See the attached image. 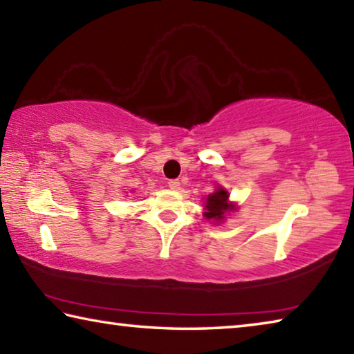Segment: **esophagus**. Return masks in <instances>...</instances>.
Segmentation results:
<instances>
[{"mask_svg":"<svg viewBox=\"0 0 354 354\" xmlns=\"http://www.w3.org/2000/svg\"><path fill=\"white\" fill-rule=\"evenodd\" d=\"M169 187L173 190H179V187H181V183H179V179H171V181H169Z\"/></svg>","mask_w":354,"mask_h":354,"instance_id":"34e87169","label":"esophagus"}]
</instances>
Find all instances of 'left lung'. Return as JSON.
Instances as JSON below:
<instances>
[{"mask_svg":"<svg viewBox=\"0 0 354 354\" xmlns=\"http://www.w3.org/2000/svg\"><path fill=\"white\" fill-rule=\"evenodd\" d=\"M229 194L224 189H218L215 194H212L207 196V201H205V212L204 216L207 220H214V221H221L224 218V214L227 210L234 209V204H229L227 201Z\"/></svg>","mask_w":354,"mask_h":354,"instance_id":"1","label":"left lung"}]
</instances>
